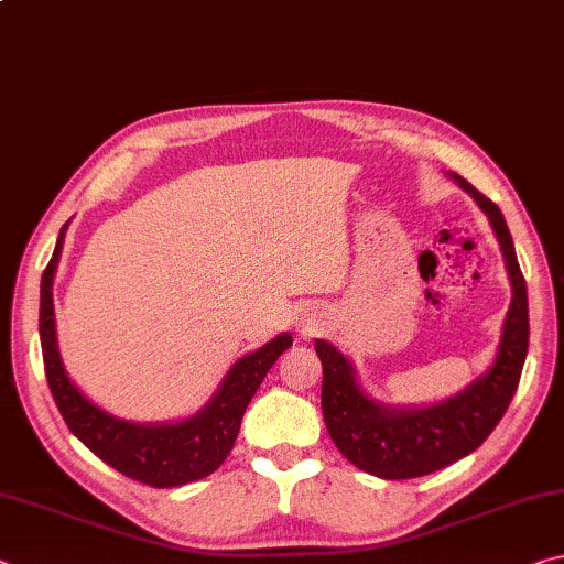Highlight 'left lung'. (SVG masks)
I'll use <instances>...</instances> for the list:
<instances>
[{
	"instance_id": "left-lung-1",
	"label": "left lung",
	"mask_w": 564,
	"mask_h": 564,
	"mask_svg": "<svg viewBox=\"0 0 564 564\" xmlns=\"http://www.w3.org/2000/svg\"><path fill=\"white\" fill-rule=\"evenodd\" d=\"M451 178L488 214L512 283L498 358L488 373L437 405L388 408L366 395L350 360L336 346L316 340V352L323 362L321 408L333 443L352 465L383 480L431 475L477 451L508 410L528 356V289L505 216L463 176L451 174Z\"/></svg>"
}]
</instances>
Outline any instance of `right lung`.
I'll return each instance as SVG.
<instances>
[{
	"instance_id": "right-lung-1",
	"label": "right lung",
	"mask_w": 564,
	"mask_h": 564,
	"mask_svg": "<svg viewBox=\"0 0 564 564\" xmlns=\"http://www.w3.org/2000/svg\"><path fill=\"white\" fill-rule=\"evenodd\" d=\"M62 226L50 265L42 275V303H40V336L46 383L59 408L64 423L89 451L111 465L121 475L139 480L151 488H178V485L202 480L212 475L226 460L236 443L241 417L248 403L259 390L261 380L271 366L279 360L285 348H291L293 338L281 333L263 348L248 352L234 368L228 370L221 388L208 400V405L198 410L181 423H129L113 417L107 410L94 405L91 400L76 388L66 376L64 362L56 346L54 326V301L52 283L59 263L64 231Z\"/></svg>"
}]
</instances>
